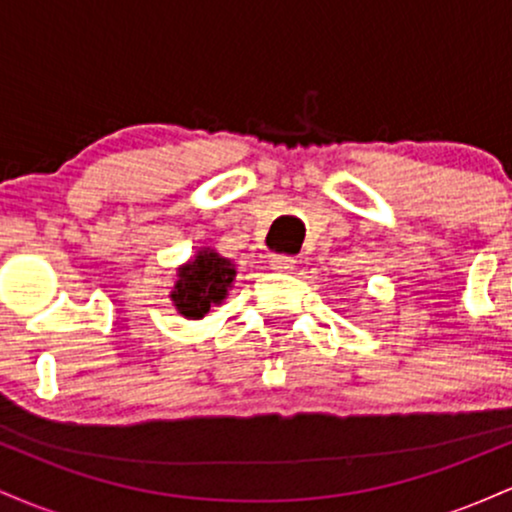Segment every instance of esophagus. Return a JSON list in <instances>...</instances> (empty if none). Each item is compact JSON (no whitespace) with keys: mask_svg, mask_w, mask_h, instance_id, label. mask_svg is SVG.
<instances>
[{"mask_svg":"<svg viewBox=\"0 0 512 512\" xmlns=\"http://www.w3.org/2000/svg\"><path fill=\"white\" fill-rule=\"evenodd\" d=\"M272 269L274 272H281V274H289L296 269V260L289 255H274L272 257Z\"/></svg>","mask_w":512,"mask_h":512,"instance_id":"esophagus-1","label":"esophagus"}]
</instances>
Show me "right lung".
I'll use <instances>...</instances> for the list:
<instances>
[{"instance_id": "right-lung-1", "label": "right lung", "mask_w": 512, "mask_h": 512, "mask_svg": "<svg viewBox=\"0 0 512 512\" xmlns=\"http://www.w3.org/2000/svg\"><path fill=\"white\" fill-rule=\"evenodd\" d=\"M233 279H236V264L219 252L204 248L195 255V260L182 264L178 269V281L170 293L175 308L187 320H199L219 305L228 296Z\"/></svg>"}]
</instances>
